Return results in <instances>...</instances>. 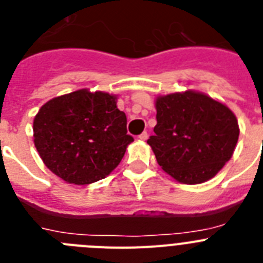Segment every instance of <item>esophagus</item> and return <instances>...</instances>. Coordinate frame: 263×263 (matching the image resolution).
Here are the masks:
<instances>
[{
  "label": "esophagus",
  "mask_w": 263,
  "mask_h": 263,
  "mask_svg": "<svg viewBox=\"0 0 263 263\" xmlns=\"http://www.w3.org/2000/svg\"><path fill=\"white\" fill-rule=\"evenodd\" d=\"M147 132H143V133H141L138 136V138L141 139V141H146V139H147Z\"/></svg>",
  "instance_id": "1"
}]
</instances>
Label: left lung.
I'll return each instance as SVG.
<instances>
[{"mask_svg": "<svg viewBox=\"0 0 263 263\" xmlns=\"http://www.w3.org/2000/svg\"><path fill=\"white\" fill-rule=\"evenodd\" d=\"M155 108V136L147 143L158 164L178 182H205L232 158L240 129L224 104L187 90L158 97Z\"/></svg>", "mask_w": 263, "mask_h": 263, "instance_id": "obj_1", "label": "left lung"}]
</instances>
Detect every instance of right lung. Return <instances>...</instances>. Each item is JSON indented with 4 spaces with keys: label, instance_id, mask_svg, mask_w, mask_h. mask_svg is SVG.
<instances>
[{
    "label": "right lung",
    "instance_id": "right-lung-1",
    "mask_svg": "<svg viewBox=\"0 0 263 263\" xmlns=\"http://www.w3.org/2000/svg\"><path fill=\"white\" fill-rule=\"evenodd\" d=\"M116 96L80 89L55 97L34 118V143L55 175L73 184L104 179L124 158L134 138Z\"/></svg>",
    "mask_w": 263,
    "mask_h": 263
}]
</instances>
